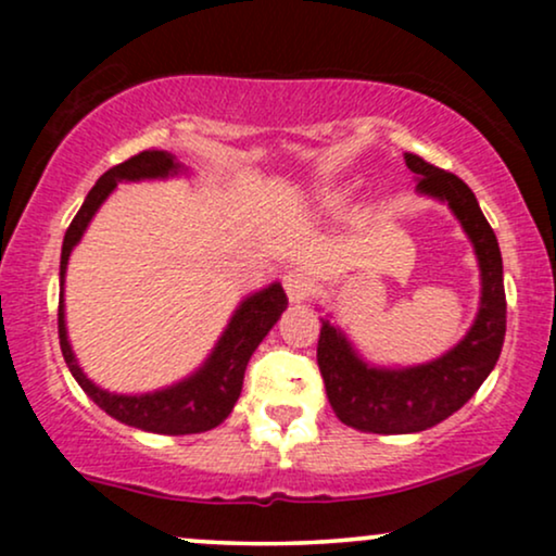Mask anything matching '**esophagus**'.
<instances>
[{
  "mask_svg": "<svg viewBox=\"0 0 556 556\" xmlns=\"http://www.w3.org/2000/svg\"><path fill=\"white\" fill-rule=\"evenodd\" d=\"M285 290H287V298L292 300V303H300V300H305L314 292V279H311V274L305 271H287L285 274Z\"/></svg>",
  "mask_w": 556,
  "mask_h": 556,
  "instance_id": "34e87169",
  "label": "esophagus"
}]
</instances>
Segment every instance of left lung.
<instances>
[{
  "label": "left lung",
  "instance_id": "8db88e82",
  "mask_svg": "<svg viewBox=\"0 0 556 556\" xmlns=\"http://www.w3.org/2000/svg\"><path fill=\"white\" fill-rule=\"evenodd\" d=\"M418 175V190L450 203L481 264V308L468 337L439 361L416 368H371L353 353L342 331L321 321L316 361L331 410L344 426L366 433H416L442 424L478 392L496 366L507 331V298L502 282V253L473 190L460 177L405 154Z\"/></svg>",
  "mask_w": 556,
  "mask_h": 556
}]
</instances>
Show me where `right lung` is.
Masks as SVG:
<instances>
[{"label": "right lung", "instance_id": "add662e5", "mask_svg": "<svg viewBox=\"0 0 556 556\" xmlns=\"http://www.w3.org/2000/svg\"><path fill=\"white\" fill-rule=\"evenodd\" d=\"M177 172V162L167 151H140V154L130 156L127 162L117 164V167L106 169L99 177V182L93 185L91 193L83 201L80 212L75 214V219L70 222L65 242H62V261H60V279L65 282V269L67 258L73 253V248L78 245V240L86 232L88 222L96 214V208L104 203V198L117 188V182L123 180H149V177H167ZM287 308V295L282 285L274 282L266 290L256 292V295L245 298L240 303V308L235 311L232 321L222 334V340L216 342L212 358L206 361V366L201 371H195L190 379L180 381V384H172L167 389H159L151 394H112L104 392L86 379V374L80 371L78 361H75L73 348L67 342V329H65V305L60 300V314H56V327H60V348L65 355L67 368L73 371L75 381L83 387V392L91 397L96 405L104 413H110L112 418L123 420L127 426H136V429L154 431V433H172V437H180V433H201L214 429L232 413L235 402L240 397L242 389V376H245V366L251 361L253 350L258 348L261 340L269 334V329L277 324V318L282 316Z\"/></svg>", "mask_w": 556, "mask_h": 556}]
</instances>
